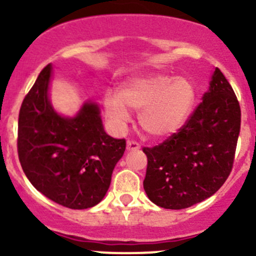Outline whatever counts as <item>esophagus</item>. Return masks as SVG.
<instances>
[{
  "label": "esophagus",
  "instance_id": "34e87169",
  "mask_svg": "<svg viewBox=\"0 0 256 256\" xmlns=\"http://www.w3.org/2000/svg\"><path fill=\"white\" fill-rule=\"evenodd\" d=\"M138 148H140V144L136 142V141H128V144H126V150L128 151L138 150Z\"/></svg>",
  "mask_w": 256,
  "mask_h": 256
}]
</instances>
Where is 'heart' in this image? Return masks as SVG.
Instances as JSON below:
<instances>
[{
	"label": "heart",
	"instance_id": "heart-1",
	"mask_svg": "<svg viewBox=\"0 0 256 256\" xmlns=\"http://www.w3.org/2000/svg\"><path fill=\"white\" fill-rule=\"evenodd\" d=\"M195 98L196 91L188 78L160 74L131 78L121 85L118 95H106L104 105L118 126L130 121L128 108L138 111L141 128L152 138H164L182 128Z\"/></svg>",
	"mask_w": 256,
	"mask_h": 256
}]
</instances>
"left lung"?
I'll use <instances>...</instances> for the list:
<instances>
[{
  "mask_svg": "<svg viewBox=\"0 0 256 256\" xmlns=\"http://www.w3.org/2000/svg\"><path fill=\"white\" fill-rule=\"evenodd\" d=\"M240 121L239 101L216 68L202 102L178 132L142 148L148 199L164 209L180 210L214 195L232 172Z\"/></svg>",
  "mask_w": 256,
  "mask_h": 256,
  "instance_id": "left-lung-1",
  "label": "left lung"
}]
</instances>
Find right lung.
<instances>
[{
    "label": "right lung",
    "instance_id": "1",
    "mask_svg": "<svg viewBox=\"0 0 256 256\" xmlns=\"http://www.w3.org/2000/svg\"><path fill=\"white\" fill-rule=\"evenodd\" d=\"M51 71L48 64L20 108V162L30 182L50 200L70 209H88L108 192L126 141L105 132L95 102L84 104L74 118L57 114L48 98Z\"/></svg>",
    "mask_w": 256,
    "mask_h": 256
}]
</instances>
